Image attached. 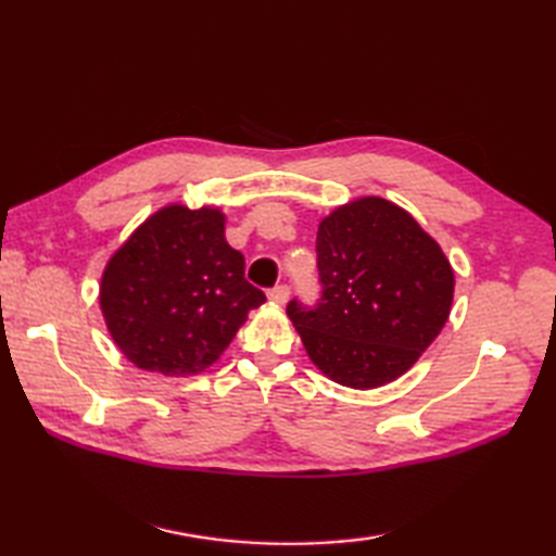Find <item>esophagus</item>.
I'll use <instances>...</instances> for the list:
<instances>
[{
    "instance_id": "obj_1",
    "label": "esophagus",
    "mask_w": 556,
    "mask_h": 556,
    "mask_svg": "<svg viewBox=\"0 0 556 556\" xmlns=\"http://www.w3.org/2000/svg\"><path fill=\"white\" fill-rule=\"evenodd\" d=\"M267 296H269V301L271 303H287L289 301V287L287 285H277V287H271L269 291H267Z\"/></svg>"
}]
</instances>
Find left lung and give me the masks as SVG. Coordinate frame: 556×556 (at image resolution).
Returning <instances> with one entry per match:
<instances>
[{
    "mask_svg": "<svg viewBox=\"0 0 556 556\" xmlns=\"http://www.w3.org/2000/svg\"><path fill=\"white\" fill-rule=\"evenodd\" d=\"M320 299L289 301L311 361L329 380L375 389L404 375L442 332L454 271L406 210L361 198L320 222Z\"/></svg>",
    "mask_w": 556,
    "mask_h": 556,
    "instance_id": "obj_1",
    "label": "left lung"
}]
</instances>
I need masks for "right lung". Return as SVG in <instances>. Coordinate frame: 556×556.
Wrapping results in <instances>:
<instances>
[{"mask_svg":"<svg viewBox=\"0 0 556 556\" xmlns=\"http://www.w3.org/2000/svg\"><path fill=\"white\" fill-rule=\"evenodd\" d=\"M265 303L245 260L224 239L219 210L169 205L131 233L104 267L100 305L114 344L164 377L205 370Z\"/></svg>","mask_w":556,"mask_h":556,"instance_id":"1","label":"right lung"}]
</instances>
